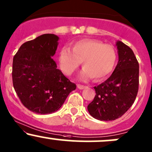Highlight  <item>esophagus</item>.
I'll return each instance as SVG.
<instances>
[{
    "mask_svg": "<svg viewBox=\"0 0 152 152\" xmlns=\"http://www.w3.org/2000/svg\"><path fill=\"white\" fill-rule=\"evenodd\" d=\"M77 87L79 89H83L86 88V87H87V86H84V85H82V84H77Z\"/></svg>",
    "mask_w": 152,
    "mask_h": 152,
    "instance_id": "1",
    "label": "esophagus"
}]
</instances>
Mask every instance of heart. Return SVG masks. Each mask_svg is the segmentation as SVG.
<instances>
[{
  "mask_svg": "<svg viewBox=\"0 0 152 152\" xmlns=\"http://www.w3.org/2000/svg\"><path fill=\"white\" fill-rule=\"evenodd\" d=\"M58 60L60 68L65 74L71 75L83 62L82 77L100 81L112 72L116 53L109 44L95 39H82L73 43L71 50L66 47L62 48Z\"/></svg>",
  "mask_w": 152,
  "mask_h": 152,
  "instance_id": "b5f03b06",
  "label": "heart"
}]
</instances>
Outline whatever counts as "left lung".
Returning <instances> with one entry per match:
<instances>
[{"mask_svg": "<svg viewBox=\"0 0 152 152\" xmlns=\"http://www.w3.org/2000/svg\"><path fill=\"white\" fill-rule=\"evenodd\" d=\"M119 61L111 76L94 87V100L87 106L92 117L112 121L121 117L132 106L139 85V64L133 52L122 41H117Z\"/></svg>", "mask_w": 152, "mask_h": 152, "instance_id": "left-lung-1", "label": "left lung"}]
</instances>
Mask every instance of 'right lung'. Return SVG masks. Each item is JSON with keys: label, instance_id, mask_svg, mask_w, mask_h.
<instances>
[{"label": "right lung", "instance_id": "right-lung-1", "mask_svg": "<svg viewBox=\"0 0 152 152\" xmlns=\"http://www.w3.org/2000/svg\"><path fill=\"white\" fill-rule=\"evenodd\" d=\"M58 40L55 34L41 35L24 43L13 59L14 90L24 106L36 114L57 111L76 88L52 57Z\"/></svg>", "mask_w": 152, "mask_h": 152}]
</instances>
